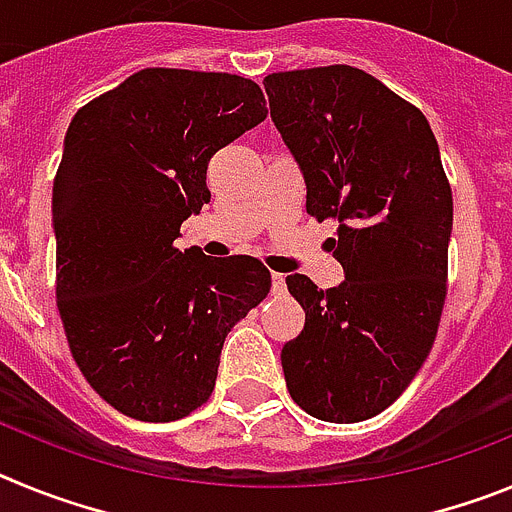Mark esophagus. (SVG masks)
I'll use <instances>...</instances> for the list:
<instances>
[{
	"instance_id": "34e87169",
	"label": "esophagus",
	"mask_w": 512,
	"mask_h": 512,
	"mask_svg": "<svg viewBox=\"0 0 512 512\" xmlns=\"http://www.w3.org/2000/svg\"><path fill=\"white\" fill-rule=\"evenodd\" d=\"M284 287H287V284H284V274L271 271V289H274V292H284Z\"/></svg>"
}]
</instances>
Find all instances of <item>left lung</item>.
<instances>
[{
  "label": "left lung",
  "mask_w": 512,
  "mask_h": 512,
  "mask_svg": "<svg viewBox=\"0 0 512 512\" xmlns=\"http://www.w3.org/2000/svg\"><path fill=\"white\" fill-rule=\"evenodd\" d=\"M264 87L307 212L338 220L328 246L346 277L328 292L287 277L305 310L282 348L287 390L312 418L359 423L408 390L436 341L454 223L441 151L418 107L354 66L269 74Z\"/></svg>",
  "instance_id": "1"
}]
</instances>
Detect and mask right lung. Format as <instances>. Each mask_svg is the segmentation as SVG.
<instances>
[{
    "label": "right lung",
    "mask_w": 512,
    "mask_h": 512,
    "mask_svg": "<svg viewBox=\"0 0 512 512\" xmlns=\"http://www.w3.org/2000/svg\"><path fill=\"white\" fill-rule=\"evenodd\" d=\"M264 117L251 79L143 69L66 130L53 182L58 312L84 379L128 418L169 423L207 402L225 336L269 295L259 259L174 246L210 202V158Z\"/></svg>",
    "instance_id": "add662e5"
}]
</instances>
